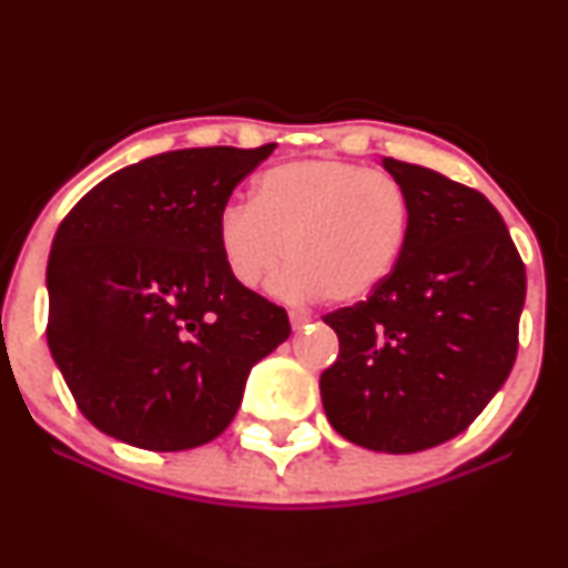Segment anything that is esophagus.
Wrapping results in <instances>:
<instances>
[{"instance_id": "1", "label": "esophagus", "mask_w": 568, "mask_h": 568, "mask_svg": "<svg viewBox=\"0 0 568 568\" xmlns=\"http://www.w3.org/2000/svg\"><path fill=\"white\" fill-rule=\"evenodd\" d=\"M291 325H293V331H302V328H306V325L312 323V317L310 315H304V312H291Z\"/></svg>"}]
</instances>
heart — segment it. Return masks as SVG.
I'll return each instance as SVG.
<instances>
[{
    "label": "heart",
    "mask_w": 568,
    "mask_h": 568,
    "mask_svg": "<svg viewBox=\"0 0 568 568\" xmlns=\"http://www.w3.org/2000/svg\"><path fill=\"white\" fill-rule=\"evenodd\" d=\"M410 202L397 179L344 160H293L253 181L251 205L219 213L226 272L256 288L293 262L283 288L349 304L393 275L408 243Z\"/></svg>",
    "instance_id": "heart-1"
}]
</instances>
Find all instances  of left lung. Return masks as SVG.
Returning a JSON list of instances; mask_svg holds the SVG:
<instances>
[{
    "label": "left lung",
    "mask_w": 568,
    "mask_h": 568,
    "mask_svg": "<svg viewBox=\"0 0 568 568\" xmlns=\"http://www.w3.org/2000/svg\"><path fill=\"white\" fill-rule=\"evenodd\" d=\"M382 168L408 194V243L366 302L323 317L338 357L321 395L342 438L414 454L465 433L510 376L526 266L484 194L410 162Z\"/></svg>",
    "instance_id": "obj_1"
}]
</instances>
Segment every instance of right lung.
<instances>
[{
    "label": "right lung",
    "mask_w": 568,
    "mask_h": 568,
    "mask_svg": "<svg viewBox=\"0 0 568 568\" xmlns=\"http://www.w3.org/2000/svg\"><path fill=\"white\" fill-rule=\"evenodd\" d=\"M179 149L122 168L58 226L48 347L88 422L146 452L219 438L247 374L291 336L283 306L234 283L216 221L272 154Z\"/></svg>",
    "instance_id": "obj_1"
}]
</instances>
